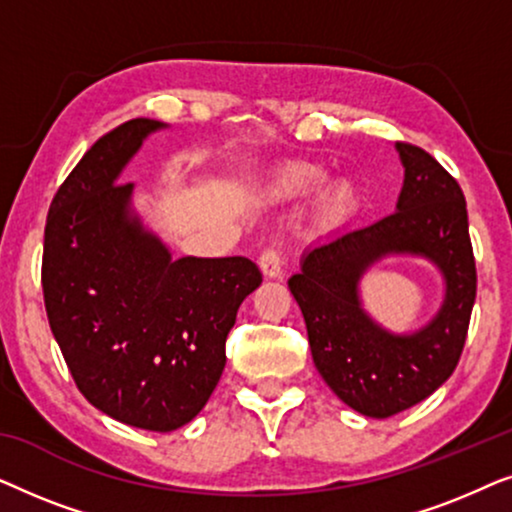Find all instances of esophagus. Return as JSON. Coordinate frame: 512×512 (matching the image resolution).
Segmentation results:
<instances>
[{"label":"esophagus","mask_w":512,"mask_h":512,"mask_svg":"<svg viewBox=\"0 0 512 512\" xmlns=\"http://www.w3.org/2000/svg\"><path fill=\"white\" fill-rule=\"evenodd\" d=\"M258 265H261L263 277H268V279L282 277V251L265 249L263 254L258 256Z\"/></svg>","instance_id":"1"}]
</instances>
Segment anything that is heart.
Masks as SVG:
<instances>
[{
	"instance_id": "obj_1",
	"label": "heart",
	"mask_w": 512,
	"mask_h": 512,
	"mask_svg": "<svg viewBox=\"0 0 512 512\" xmlns=\"http://www.w3.org/2000/svg\"><path fill=\"white\" fill-rule=\"evenodd\" d=\"M324 184L326 172L321 167L310 163H296L282 167L272 177V193L284 200L307 198V195L317 193ZM359 205L361 195L354 181L335 179L319 195V219L326 226H342V223H347L359 212Z\"/></svg>"
}]
</instances>
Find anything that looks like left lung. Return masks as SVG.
<instances>
[{"label":"left lung","instance_id":"obj_1","mask_svg":"<svg viewBox=\"0 0 512 512\" xmlns=\"http://www.w3.org/2000/svg\"><path fill=\"white\" fill-rule=\"evenodd\" d=\"M396 151L405 170L396 212L312 244L289 279L319 375L375 419L412 408L454 373L478 282L459 184L419 146L398 142ZM389 255L426 257L444 277L439 312L412 334L389 332L362 307V275Z\"/></svg>","mask_w":512,"mask_h":512}]
</instances>
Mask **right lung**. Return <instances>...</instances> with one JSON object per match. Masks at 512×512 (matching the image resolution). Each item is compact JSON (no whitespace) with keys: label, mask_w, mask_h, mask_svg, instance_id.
<instances>
[{"label":"right lung","mask_w":512,"mask_h":512,"mask_svg":"<svg viewBox=\"0 0 512 512\" xmlns=\"http://www.w3.org/2000/svg\"><path fill=\"white\" fill-rule=\"evenodd\" d=\"M167 125L135 118L90 146L48 209L41 286L76 387L116 422L174 431L226 368L242 300L263 282L244 256L172 258L118 177Z\"/></svg>","instance_id":"obj_1"}]
</instances>
